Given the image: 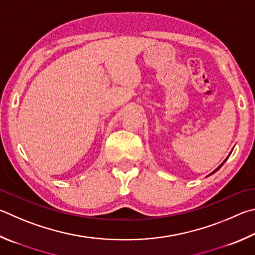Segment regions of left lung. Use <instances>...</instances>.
I'll return each mask as SVG.
<instances>
[{"mask_svg": "<svg viewBox=\"0 0 255 255\" xmlns=\"http://www.w3.org/2000/svg\"><path fill=\"white\" fill-rule=\"evenodd\" d=\"M226 159H228V158H226ZM226 159H225V160H224V161H223V163H222V164H221V165H220V166H219V167H217V168H216V169H215V170H214V172H213V173H212V174H214V173H215V172H217V170H219V169H220V168H221V167H222V165H223V164H224V163H225V161H226ZM212 174H211V175H212Z\"/></svg>", "mask_w": 255, "mask_h": 255, "instance_id": "left-lung-1", "label": "left lung"}]
</instances>
